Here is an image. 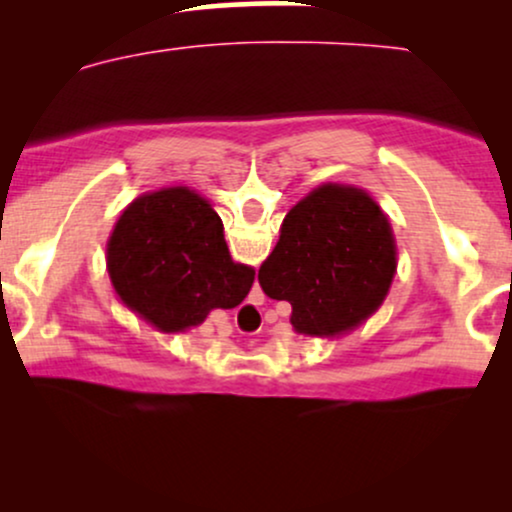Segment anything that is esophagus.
I'll return each mask as SVG.
<instances>
[{
	"instance_id": "esophagus-1",
	"label": "esophagus",
	"mask_w": 512,
	"mask_h": 512,
	"mask_svg": "<svg viewBox=\"0 0 512 512\" xmlns=\"http://www.w3.org/2000/svg\"><path fill=\"white\" fill-rule=\"evenodd\" d=\"M243 315H248V320H252V310H250V308H245Z\"/></svg>"
}]
</instances>
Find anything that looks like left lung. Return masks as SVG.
I'll return each instance as SVG.
<instances>
[{"label":"left lung","instance_id":"8db88e82","mask_svg":"<svg viewBox=\"0 0 512 512\" xmlns=\"http://www.w3.org/2000/svg\"><path fill=\"white\" fill-rule=\"evenodd\" d=\"M395 272V233L380 204L361 187L325 182L286 214L257 279L269 298L291 303L298 334L339 337L383 305Z\"/></svg>","mask_w":512,"mask_h":512}]
</instances>
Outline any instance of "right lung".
<instances>
[{"label": "right lung", "mask_w": 512, "mask_h": 512, "mask_svg": "<svg viewBox=\"0 0 512 512\" xmlns=\"http://www.w3.org/2000/svg\"><path fill=\"white\" fill-rule=\"evenodd\" d=\"M105 262L120 301L158 332H185L214 308H236L255 281V269L233 262L209 199L182 185L134 199Z\"/></svg>", "instance_id": "right-lung-1"}]
</instances>
